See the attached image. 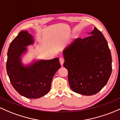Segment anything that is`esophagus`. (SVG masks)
<instances>
[{
    "mask_svg": "<svg viewBox=\"0 0 120 120\" xmlns=\"http://www.w3.org/2000/svg\"><path fill=\"white\" fill-rule=\"evenodd\" d=\"M59 61H60V64L61 65H63V63L64 62V59L62 57H60L59 58Z\"/></svg>",
    "mask_w": 120,
    "mask_h": 120,
    "instance_id": "34e87169",
    "label": "esophagus"
}]
</instances>
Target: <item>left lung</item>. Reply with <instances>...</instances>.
<instances>
[{"label": "left lung", "mask_w": 120, "mask_h": 120, "mask_svg": "<svg viewBox=\"0 0 120 120\" xmlns=\"http://www.w3.org/2000/svg\"><path fill=\"white\" fill-rule=\"evenodd\" d=\"M84 39L77 38L63 51L64 67L73 91L91 96L100 91L112 73V56L102 34L94 27Z\"/></svg>", "instance_id": "1"}]
</instances>
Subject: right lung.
<instances>
[{
    "label": "right lung",
    "instance_id": "obj_1",
    "mask_svg": "<svg viewBox=\"0 0 120 120\" xmlns=\"http://www.w3.org/2000/svg\"><path fill=\"white\" fill-rule=\"evenodd\" d=\"M34 43V38L28 31H21L10 44L6 63L13 87L20 95L28 98H39L47 94L54 75L61 67L57 57L23 65L22 55L27 51V46Z\"/></svg>",
    "mask_w": 120,
    "mask_h": 120
}]
</instances>
